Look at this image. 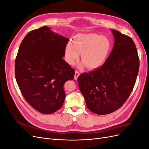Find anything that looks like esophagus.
<instances>
[{
  "instance_id": "34e87169",
  "label": "esophagus",
  "mask_w": 149,
  "mask_h": 149,
  "mask_svg": "<svg viewBox=\"0 0 149 149\" xmlns=\"http://www.w3.org/2000/svg\"><path fill=\"white\" fill-rule=\"evenodd\" d=\"M79 74H80L79 72L78 71H75V74H74V79H76V80L78 78V76H79Z\"/></svg>"
}]
</instances>
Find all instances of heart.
Masks as SVG:
<instances>
[{
  "label": "heart",
  "instance_id": "obj_1",
  "mask_svg": "<svg viewBox=\"0 0 149 149\" xmlns=\"http://www.w3.org/2000/svg\"><path fill=\"white\" fill-rule=\"evenodd\" d=\"M111 40L105 36L97 33H79L76 35L73 43L68 42L65 49V56L68 63L73 65L81 58L83 63L80 67L86 66L89 69H96L106 61L111 51Z\"/></svg>",
  "mask_w": 149,
  "mask_h": 149
}]
</instances>
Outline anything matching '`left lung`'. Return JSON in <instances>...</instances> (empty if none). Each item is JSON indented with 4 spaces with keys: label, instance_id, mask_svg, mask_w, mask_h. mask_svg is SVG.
<instances>
[{
    "label": "left lung",
    "instance_id": "left-lung-1",
    "mask_svg": "<svg viewBox=\"0 0 149 149\" xmlns=\"http://www.w3.org/2000/svg\"><path fill=\"white\" fill-rule=\"evenodd\" d=\"M114 47L103 65L78 78L80 91L88 109L104 115L118 110L133 90L139 69L137 48L132 39L116 30Z\"/></svg>",
    "mask_w": 149,
    "mask_h": 149
}]
</instances>
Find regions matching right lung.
<instances>
[{
    "instance_id": "add662e5",
    "label": "right lung",
    "mask_w": 149,
    "mask_h": 149,
    "mask_svg": "<svg viewBox=\"0 0 149 149\" xmlns=\"http://www.w3.org/2000/svg\"><path fill=\"white\" fill-rule=\"evenodd\" d=\"M68 38L44 26L22 40L15 62V76L25 100L42 114L60 109L65 99L64 83L75 71L63 57Z\"/></svg>"
}]
</instances>
